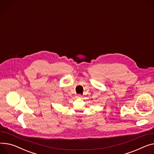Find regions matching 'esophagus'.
I'll use <instances>...</instances> for the list:
<instances>
[{
	"instance_id": "34e87169",
	"label": "esophagus",
	"mask_w": 154,
	"mask_h": 154,
	"mask_svg": "<svg viewBox=\"0 0 154 154\" xmlns=\"http://www.w3.org/2000/svg\"><path fill=\"white\" fill-rule=\"evenodd\" d=\"M76 98H81L82 96L81 95V94H77V95L76 96Z\"/></svg>"
}]
</instances>
